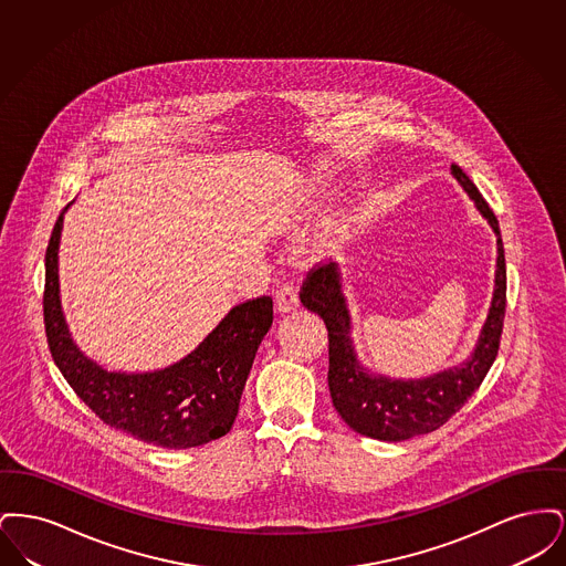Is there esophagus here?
<instances>
[{"label": "esophagus", "instance_id": "1", "mask_svg": "<svg viewBox=\"0 0 566 566\" xmlns=\"http://www.w3.org/2000/svg\"><path fill=\"white\" fill-rule=\"evenodd\" d=\"M275 307L280 314H286V312H293L298 307V295H296V289L293 284H282L275 293Z\"/></svg>", "mask_w": 566, "mask_h": 566}]
</instances>
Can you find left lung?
I'll use <instances>...</instances> for the list:
<instances>
[{
  "label": "left lung",
  "mask_w": 566,
  "mask_h": 566,
  "mask_svg": "<svg viewBox=\"0 0 566 566\" xmlns=\"http://www.w3.org/2000/svg\"><path fill=\"white\" fill-rule=\"evenodd\" d=\"M452 176L475 203L496 235L494 293L478 344L467 360L439 374L416 379L374 374L358 360L352 339V314L337 263H323L307 273L301 303L318 314L328 331V390L335 409L352 431L379 441H405L443 427L480 388L490 371L503 333L507 271L501 229L494 212L469 176L452 165Z\"/></svg>",
  "instance_id": "left-lung-1"
}]
</instances>
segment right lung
I'll list each match as a JSON object with an SVG mask.
<instances>
[{"label": "right lung", "instance_id": "right-lung-1", "mask_svg": "<svg viewBox=\"0 0 566 566\" xmlns=\"http://www.w3.org/2000/svg\"><path fill=\"white\" fill-rule=\"evenodd\" d=\"M67 208L56 218L46 248L44 286L46 337L59 371L108 427L144 443L185 450L227 434L273 323L271 296L235 305L195 350L165 369L108 371L76 346L61 307L59 243Z\"/></svg>", "mask_w": 566, "mask_h": 566}]
</instances>
